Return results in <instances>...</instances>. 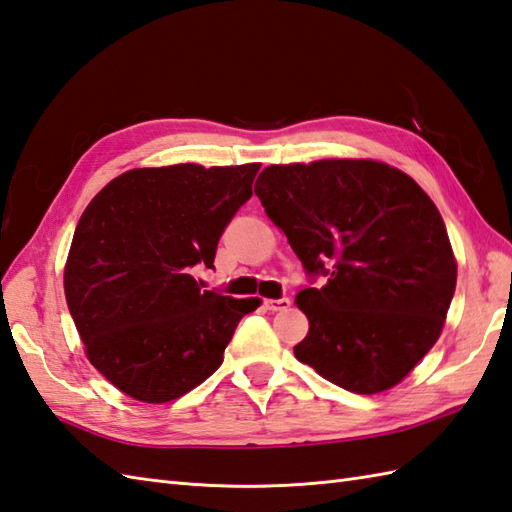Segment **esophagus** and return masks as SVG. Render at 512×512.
Listing matches in <instances>:
<instances>
[{"label": "esophagus", "mask_w": 512, "mask_h": 512, "mask_svg": "<svg viewBox=\"0 0 512 512\" xmlns=\"http://www.w3.org/2000/svg\"><path fill=\"white\" fill-rule=\"evenodd\" d=\"M291 306V300L289 298H280V300H265V309L276 313V311H287Z\"/></svg>", "instance_id": "esophagus-1"}]
</instances>
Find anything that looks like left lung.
Listing matches in <instances>:
<instances>
[{"instance_id": "1", "label": "left lung", "mask_w": 512, "mask_h": 512, "mask_svg": "<svg viewBox=\"0 0 512 512\" xmlns=\"http://www.w3.org/2000/svg\"><path fill=\"white\" fill-rule=\"evenodd\" d=\"M254 192L304 269L328 276L295 295L309 320L295 359L355 394L401 383L436 344L456 291L434 201L377 160L271 164Z\"/></svg>"}]
</instances>
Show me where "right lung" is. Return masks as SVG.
<instances>
[{
    "mask_svg": "<svg viewBox=\"0 0 512 512\" xmlns=\"http://www.w3.org/2000/svg\"><path fill=\"white\" fill-rule=\"evenodd\" d=\"M260 164L133 168L89 201L67 254V309L92 366L142 403L184 396L223 363L260 298L203 289Z\"/></svg>",
    "mask_w": 512,
    "mask_h": 512,
    "instance_id": "right-lung-1",
    "label": "right lung"
}]
</instances>
